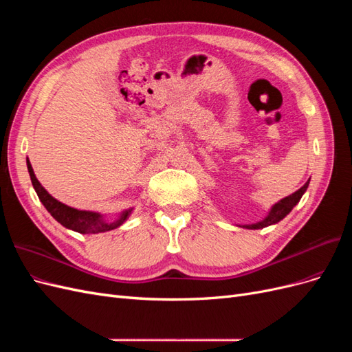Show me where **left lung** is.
Wrapping results in <instances>:
<instances>
[{
	"label": "left lung",
	"instance_id": "1",
	"mask_svg": "<svg viewBox=\"0 0 352 352\" xmlns=\"http://www.w3.org/2000/svg\"><path fill=\"white\" fill-rule=\"evenodd\" d=\"M308 184H310V180H308V182L302 188L298 189L296 192H294L292 195L280 199L278 204H274L272 207L270 212H269V216L265 217L264 220H261L258 223H254V225H245L242 228H245V229H263L265 226H270V225H274V223L280 221L286 214H289L291 210L298 204V202H300L301 197L304 195V192H305L307 188H308Z\"/></svg>",
	"mask_w": 352,
	"mask_h": 352
}]
</instances>
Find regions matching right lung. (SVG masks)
Returning <instances> with one entry per match:
<instances>
[{
	"mask_svg": "<svg viewBox=\"0 0 352 352\" xmlns=\"http://www.w3.org/2000/svg\"><path fill=\"white\" fill-rule=\"evenodd\" d=\"M28 163V170H29V176L32 180V185H34L38 198L41 199L42 204L48 210L50 214L54 217L58 223H61L63 226L72 229L74 232L79 233H101V232H109L116 228L122 226L123 223L127 220V217L131 216L132 208L123 211L122 214L117 217L114 221H105L100 212H94V211H83V210H76L72 208L63 202L57 201L54 197H51L45 188L39 184V180L36 179L34 168L30 166L29 160H26Z\"/></svg>",
	"mask_w": 352,
	"mask_h": 352,
	"instance_id": "1",
	"label": "right lung"
}]
</instances>
